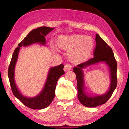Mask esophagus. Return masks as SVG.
<instances>
[{"mask_svg":"<svg viewBox=\"0 0 129 129\" xmlns=\"http://www.w3.org/2000/svg\"><path fill=\"white\" fill-rule=\"evenodd\" d=\"M72 66L71 64L69 63H68V64H66L64 66V71L65 72H68V71H71V70L72 69Z\"/></svg>","mask_w":129,"mask_h":129,"instance_id":"obj_1","label":"esophagus"}]
</instances>
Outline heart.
I'll return each mask as SVG.
<instances>
[{
	"label": "heart",
	"instance_id": "1",
	"mask_svg": "<svg viewBox=\"0 0 129 129\" xmlns=\"http://www.w3.org/2000/svg\"><path fill=\"white\" fill-rule=\"evenodd\" d=\"M58 46L62 49L70 50L69 57L72 60L82 62L89 56L93 48V42L92 38L89 36L73 35L60 37Z\"/></svg>",
	"mask_w": 129,
	"mask_h": 129
}]
</instances>
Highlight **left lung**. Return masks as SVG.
Here are the masks:
<instances>
[{
	"label": "left lung",
	"instance_id": "8db88e82",
	"mask_svg": "<svg viewBox=\"0 0 129 129\" xmlns=\"http://www.w3.org/2000/svg\"><path fill=\"white\" fill-rule=\"evenodd\" d=\"M95 48L93 50V57L83 63L77 65L74 68V73L76 75L77 83L78 99L84 106L93 108L106 103L110 98L117 87V64L115 59L114 53L110 47L98 34L96 35ZM100 61H105L110 68L111 83L109 91L103 95L89 97L87 96L83 90L84 82L82 69L91 64Z\"/></svg>",
	"mask_w": 129,
	"mask_h": 129
}]
</instances>
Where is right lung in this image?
I'll list each match as a JSON object with an SVG mask.
<instances>
[{"mask_svg":"<svg viewBox=\"0 0 129 129\" xmlns=\"http://www.w3.org/2000/svg\"><path fill=\"white\" fill-rule=\"evenodd\" d=\"M54 28L43 26L30 31L29 33L19 43L15 49L8 69V76L13 95L26 106L32 109H42L47 107L55 96V91L57 80L64 74V66L60 64L50 69L44 89L38 96L28 98L23 96L19 91L14 82V68L18 59L19 49L21 47L27 46L34 43L46 44V36Z\"/></svg>","mask_w":129,"mask_h":129,"instance_id":"right-lung-1","label":"right lung"}]
</instances>
